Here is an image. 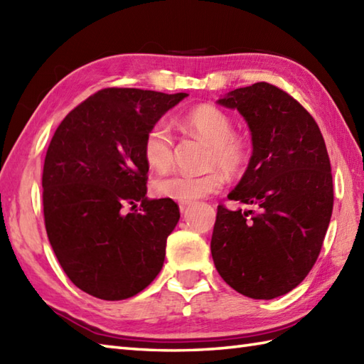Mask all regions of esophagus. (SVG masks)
Here are the masks:
<instances>
[{"instance_id": "34e87169", "label": "esophagus", "mask_w": 364, "mask_h": 364, "mask_svg": "<svg viewBox=\"0 0 364 364\" xmlns=\"http://www.w3.org/2000/svg\"><path fill=\"white\" fill-rule=\"evenodd\" d=\"M189 205H191V203H188V202H181V203H180V211H181V213L186 211Z\"/></svg>"}]
</instances>
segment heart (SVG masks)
Returning <instances> with one entry per match:
<instances>
[{
  "instance_id": "1",
  "label": "heart",
  "mask_w": 364,
  "mask_h": 364,
  "mask_svg": "<svg viewBox=\"0 0 364 364\" xmlns=\"http://www.w3.org/2000/svg\"><path fill=\"white\" fill-rule=\"evenodd\" d=\"M191 133L211 145L210 166H218L230 176L242 172L249 161V145L233 134V122L219 107L197 106L183 117ZM144 158L151 168L166 170L173 161V134L166 122H156L145 133L142 144ZM223 176L218 170L203 175L173 172L159 176L153 183L154 194L175 202H194L218 192Z\"/></svg>"
}]
</instances>
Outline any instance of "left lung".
Here are the masks:
<instances>
[{"mask_svg":"<svg viewBox=\"0 0 364 364\" xmlns=\"http://www.w3.org/2000/svg\"><path fill=\"white\" fill-rule=\"evenodd\" d=\"M252 134V156L228 198L255 211L218 206L211 255L220 277L250 299L292 291L314 266L333 211V180L318 123L269 82L228 92Z\"/></svg>","mask_w":364,"mask_h":364,"instance_id":"obj_1","label":"left lung"}]
</instances>
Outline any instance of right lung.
Masks as SVG:
<instances>
[{
  "instance_id": "obj_1",
  "label": "right lung",
  "mask_w": 364,
  "mask_h": 364,
  "mask_svg": "<svg viewBox=\"0 0 364 364\" xmlns=\"http://www.w3.org/2000/svg\"><path fill=\"white\" fill-rule=\"evenodd\" d=\"M186 97L103 89L68 112L51 139L42 175L46 235L67 277L90 296L129 299L161 272L180 208L146 198L142 144Z\"/></svg>"
}]
</instances>
